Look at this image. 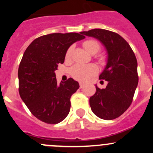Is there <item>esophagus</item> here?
Wrapping results in <instances>:
<instances>
[{"mask_svg":"<svg viewBox=\"0 0 153 153\" xmlns=\"http://www.w3.org/2000/svg\"><path fill=\"white\" fill-rule=\"evenodd\" d=\"M79 85H80V88H83L84 86V84H83V83H80Z\"/></svg>","mask_w":153,"mask_h":153,"instance_id":"1","label":"esophagus"}]
</instances>
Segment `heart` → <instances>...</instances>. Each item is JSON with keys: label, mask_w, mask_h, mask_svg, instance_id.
I'll return each instance as SVG.
<instances>
[{"label": "heart", "mask_w": 153, "mask_h": 153, "mask_svg": "<svg viewBox=\"0 0 153 153\" xmlns=\"http://www.w3.org/2000/svg\"><path fill=\"white\" fill-rule=\"evenodd\" d=\"M83 45L86 50L92 55L97 53L100 49V44L97 41L92 40L86 41ZM69 55H70V49L67 50L66 58H68ZM96 72L97 67L94 64H88V65L75 64L70 69V73L72 76L75 79L81 81H87L89 78L95 75Z\"/></svg>", "instance_id": "obj_1"}]
</instances>
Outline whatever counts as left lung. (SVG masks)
<instances>
[{
	"instance_id": "left-lung-1",
	"label": "left lung",
	"mask_w": 153,
	"mask_h": 153,
	"mask_svg": "<svg viewBox=\"0 0 153 153\" xmlns=\"http://www.w3.org/2000/svg\"><path fill=\"white\" fill-rule=\"evenodd\" d=\"M92 37L106 49V64L99 79L107 81L104 89L95 84L96 92L89 98L91 109L101 119L118 118L129 108L138 83L136 58L127 42L118 34L103 29L81 32Z\"/></svg>"
}]
</instances>
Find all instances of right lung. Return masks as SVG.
<instances>
[{"label": "right lung", "mask_w": 153, "mask_h": 153, "mask_svg": "<svg viewBox=\"0 0 153 153\" xmlns=\"http://www.w3.org/2000/svg\"><path fill=\"white\" fill-rule=\"evenodd\" d=\"M84 38L81 32L49 34L34 40L24 52L18 72L20 96L43 122L58 124L69 114L79 84L71 78L58 84L55 71L69 47Z\"/></svg>", "instance_id": "1"}]
</instances>
